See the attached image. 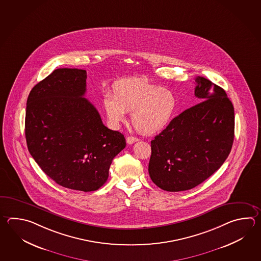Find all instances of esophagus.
Wrapping results in <instances>:
<instances>
[{"instance_id": "obj_1", "label": "esophagus", "mask_w": 261, "mask_h": 261, "mask_svg": "<svg viewBox=\"0 0 261 261\" xmlns=\"http://www.w3.org/2000/svg\"><path fill=\"white\" fill-rule=\"evenodd\" d=\"M137 141H139V139H137V138H135V137H127L126 138V142L128 144H133L135 142H137Z\"/></svg>"}]
</instances>
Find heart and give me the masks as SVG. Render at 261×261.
Here are the masks:
<instances>
[{"label":"heart","mask_w":261,"mask_h":261,"mask_svg":"<svg viewBox=\"0 0 261 261\" xmlns=\"http://www.w3.org/2000/svg\"><path fill=\"white\" fill-rule=\"evenodd\" d=\"M103 109L109 122L118 126L131 112L135 129L150 136L163 131L175 116L177 99L170 89L145 78H124L112 85V93L104 95Z\"/></svg>","instance_id":"obj_1"}]
</instances>
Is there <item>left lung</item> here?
<instances>
[{"label":"left lung","mask_w":261,"mask_h":261,"mask_svg":"<svg viewBox=\"0 0 261 261\" xmlns=\"http://www.w3.org/2000/svg\"><path fill=\"white\" fill-rule=\"evenodd\" d=\"M200 103L174 118L151 140L149 174L166 192L191 190L228 158L234 139V108L220 86L195 78Z\"/></svg>","instance_id":"8db88e82"}]
</instances>
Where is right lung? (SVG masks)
<instances>
[{
  "label": "right lung",
  "mask_w": 261,
  "mask_h": 261,
  "mask_svg": "<svg viewBox=\"0 0 261 261\" xmlns=\"http://www.w3.org/2000/svg\"><path fill=\"white\" fill-rule=\"evenodd\" d=\"M86 78L85 69L54 70L31 91L25 119L28 149L41 169L60 186L85 192L103 186L126 145L84 97Z\"/></svg>",
  "instance_id": "1"
}]
</instances>
